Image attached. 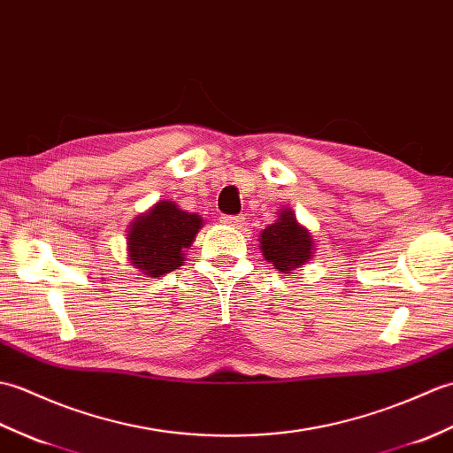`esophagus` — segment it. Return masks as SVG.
<instances>
[{"label": "esophagus", "mask_w": 453, "mask_h": 453, "mask_svg": "<svg viewBox=\"0 0 453 453\" xmlns=\"http://www.w3.org/2000/svg\"><path fill=\"white\" fill-rule=\"evenodd\" d=\"M220 223L226 225V226L240 228L244 225V217L242 215H223V217H220Z\"/></svg>", "instance_id": "esophagus-1"}]
</instances>
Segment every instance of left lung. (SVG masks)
Here are the masks:
<instances>
[{"mask_svg": "<svg viewBox=\"0 0 453 453\" xmlns=\"http://www.w3.org/2000/svg\"><path fill=\"white\" fill-rule=\"evenodd\" d=\"M261 254L277 271L293 273L314 254V240L308 228L298 223L295 211L283 209L273 225L265 226L259 236Z\"/></svg>", "mask_w": 453, "mask_h": 453, "instance_id": "1", "label": "left lung"}]
</instances>
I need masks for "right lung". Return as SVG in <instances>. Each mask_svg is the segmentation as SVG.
Masks as SVG:
<instances>
[{
  "label": "right lung",
  "mask_w": 453,
  "mask_h": 453,
  "mask_svg": "<svg viewBox=\"0 0 453 453\" xmlns=\"http://www.w3.org/2000/svg\"><path fill=\"white\" fill-rule=\"evenodd\" d=\"M203 219L180 209L174 201H158L139 215L127 230L129 264L149 277H160L184 264Z\"/></svg>",
  "instance_id": "obj_1"
}]
</instances>
